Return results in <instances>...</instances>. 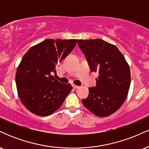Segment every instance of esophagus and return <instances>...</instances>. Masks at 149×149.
<instances>
[{
  "label": "esophagus",
  "instance_id": "1",
  "mask_svg": "<svg viewBox=\"0 0 149 149\" xmlns=\"http://www.w3.org/2000/svg\"><path fill=\"white\" fill-rule=\"evenodd\" d=\"M72 86H73V89H78V88H80L79 86H78V85H75V84H73Z\"/></svg>",
  "mask_w": 149,
  "mask_h": 149
}]
</instances>
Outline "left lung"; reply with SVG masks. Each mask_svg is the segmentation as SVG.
Here are the masks:
<instances>
[{"label":"left lung","mask_w":149,"mask_h":149,"mask_svg":"<svg viewBox=\"0 0 149 149\" xmlns=\"http://www.w3.org/2000/svg\"><path fill=\"white\" fill-rule=\"evenodd\" d=\"M90 70L97 72L96 87L89 88V95L82 100L85 108L99 117L115 113L127 97L130 69L124 56L112 44L101 39L77 40Z\"/></svg>","instance_id":"left-lung-1"}]
</instances>
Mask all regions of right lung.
I'll return each mask as SVG.
<instances>
[{
    "mask_svg": "<svg viewBox=\"0 0 149 149\" xmlns=\"http://www.w3.org/2000/svg\"><path fill=\"white\" fill-rule=\"evenodd\" d=\"M76 39H47L32 46L17 69L15 80L20 100L29 111L47 116L62 105L72 90L71 84L59 83L51 72L74 48Z\"/></svg>",
    "mask_w": 149,
    "mask_h": 149,
    "instance_id": "right-lung-1",
    "label": "right lung"
}]
</instances>
